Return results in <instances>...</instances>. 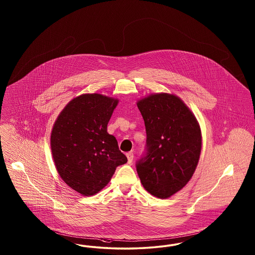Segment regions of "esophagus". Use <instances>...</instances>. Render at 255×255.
<instances>
[{
	"label": "esophagus",
	"instance_id": "1",
	"mask_svg": "<svg viewBox=\"0 0 255 255\" xmlns=\"http://www.w3.org/2000/svg\"><path fill=\"white\" fill-rule=\"evenodd\" d=\"M126 156H127V159H128V163H132V159H133V153L132 152H129V153H126Z\"/></svg>",
	"mask_w": 255,
	"mask_h": 255
}]
</instances>
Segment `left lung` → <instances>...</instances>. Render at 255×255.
<instances>
[{"label": "left lung", "mask_w": 255, "mask_h": 255, "mask_svg": "<svg viewBox=\"0 0 255 255\" xmlns=\"http://www.w3.org/2000/svg\"><path fill=\"white\" fill-rule=\"evenodd\" d=\"M147 133V155L136 164L144 189L166 199L183 189L199 161L202 135L194 113L169 93L138 100Z\"/></svg>", "instance_id": "left-lung-1"}]
</instances>
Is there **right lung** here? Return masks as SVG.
<instances>
[{
	"mask_svg": "<svg viewBox=\"0 0 255 255\" xmlns=\"http://www.w3.org/2000/svg\"><path fill=\"white\" fill-rule=\"evenodd\" d=\"M119 100L82 94L61 110L52 128V156L61 179L84 196L98 194L127 162L107 125Z\"/></svg>",
	"mask_w": 255,
	"mask_h": 255,
	"instance_id": "add662e5",
	"label": "right lung"
}]
</instances>
